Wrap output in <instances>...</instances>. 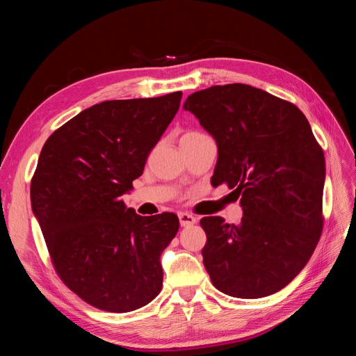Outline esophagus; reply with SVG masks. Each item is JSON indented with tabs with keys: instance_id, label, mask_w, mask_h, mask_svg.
<instances>
[{
	"instance_id": "34e87169",
	"label": "esophagus",
	"mask_w": 356,
	"mask_h": 356,
	"mask_svg": "<svg viewBox=\"0 0 356 356\" xmlns=\"http://www.w3.org/2000/svg\"><path fill=\"white\" fill-rule=\"evenodd\" d=\"M178 218H179V224L182 225V227H188V225H193L197 221L196 217H193L191 213H187V212L178 213Z\"/></svg>"
}]
</instances>
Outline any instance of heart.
Masks as SVG:
<instances>
[{
  "label": "heart",
  "mask_w": 356,
  "mask_h": 356,
  "mask_svg": "<svg viewBox=\"0 0 356 356\" xmlns=\"http://www.w3.org/2000/svg\"><path fill=\"white\" fill-rule=\"evenodd\" d=\"M197 136H203V135L199 132H187L182 138H197Z\"/></svg>",
  "instance_id": "1"
}]
</instances>
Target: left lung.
I'll use <instances>...</instances> for the list:
<instances>
[{"instance_id": "1", "label": "left lung", "mask_w": 356, "mask_h": 356, "mask_svg": "<svg viewBox=\"0 0 356 356\" xmlns=\"http://www.w3.org/2000/svg\"><path fill=\"white\" fill-rule=\"evenodd\" d=\"M184 110L217 143L211 182L241 199L243 217H203L202 255L213 286L238 298L277 293L303 270L322 233L325 159L294 104L248 84L190 95Z\"/></svg>"}]
</instances>
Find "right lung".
<instances>
[{
    "label": "right lung",
    "instance_id": "add662e5",
    "mask_svg": "<svg viewBox=\"0 0 356 356\" xmlns=\"http://www.w3.org/2000/svg\"><path fill=\"white\" fill-rule=\"evenodd\" d=\"M181 92L104 101L53 132L31 181L32 212L58 275L86 303L124 314L160 293V255L179 220L141 217L123 195L175 117Z\"/></svg>",
    "mask_w": 356,
    "mask_h": 356
}]
</instances>
